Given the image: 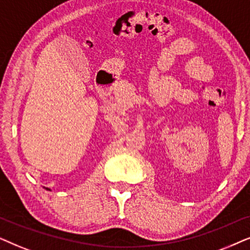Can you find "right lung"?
Instances as JSON below:
<instances>
[{
  "label": "right lung",
  "mask_w": 250,
  "mask_h": 250,
  "mask_svg": "<svg viewBox=\"0 0 250 250\" xmlns=\"http://www.w3.org/2000/svg\"><path fill=\"white\" fill-rule=\"evenodd\" d=\"M45 189H49V191H50V188H45Z\"/></svg>",
  "instance_id": "1"
}]
</instances>
